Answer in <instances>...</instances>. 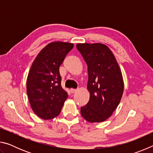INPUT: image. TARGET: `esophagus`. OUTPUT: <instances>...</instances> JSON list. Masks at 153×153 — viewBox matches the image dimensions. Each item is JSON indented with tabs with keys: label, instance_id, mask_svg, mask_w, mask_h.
Wrapping results in <instances>:
<instances>
[{
	"label": "esophagus",
	"instance_id": "obj_1",
	"mask_svg": "<svg viewBox=\"0 0 153 153\" xmlns=\"http://www.w3.org/2000/svg\"><path fill=\"white\" fill-rule=\"evenodd\" d=\"M76 91H77L76 89H73V88H71V89H70V92L71 93V94H73V93L76 92Z\"/></svg>",
	"mask_w": 153,
	"mask_h": 153
}]
</instances>
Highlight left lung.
<instances>
[{"instance_id":"left-lung-1","label":"left lung","mask_w":153,"mask_h":153,"mask_svg":"<svg viewBox=\"0 0 153 153\" xmlns=\"http://www.w3.org/2000/svg\"><path fill=\"white\" fill-rule=\"evenodd\" d=\"M88 66L87 88L90 100L81 107V115L90 123L102 122L111 116L122 97V74L112 52L104 44L76 45Z\"/></svg>"}]
</instances>
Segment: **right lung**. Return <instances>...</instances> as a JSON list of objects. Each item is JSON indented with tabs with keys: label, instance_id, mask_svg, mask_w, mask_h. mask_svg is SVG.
Segmentation results:
<instances>
[{
	"label": "right lung",
	"instance_id": "obj_1",
	"mask_svg": "<svg viewBox=\"0 0 153 153\" xmlns=\"http://www.w3.org/2000/svg\"><path fill=\"white\" fill-rule=\"evenodd\" d=\"M74 44L63 42L49 43L42 49L31 66L27 78V94L32 109L45 120L60 113L68 97L62 88L59 67Z\"/></svg>",
	"mask_w": 153,
	"mask_h": 153
}]
</instances>
